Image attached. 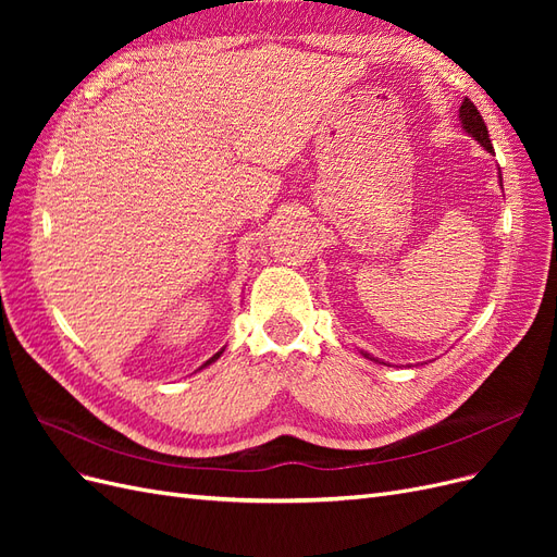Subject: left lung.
I'll return each mask as SVG.
<instances>
[{"instance_id": "left-lung-1", "label": "left lung", "mask_w": 557, "mask_h": 557, "mask_svg": "<svg viewBox=\"0 0 557 557\" xmlns=\"http://www.w3.org/2000/svg\"><path fill=\"white\" fill-rule=\"evenodd\" d=\"M460 123H462V129L467 132V134H471V137H474L487 153H495L493 150V144H491V139H487V127H485V123H483V117H481V113H479V109L474 107V102H469V99L465 97V102H462V107H460ZM364 358H369V360H374V362H379L376 358H372L369 356V352H362Z\"/></svg>"}]
</instances>
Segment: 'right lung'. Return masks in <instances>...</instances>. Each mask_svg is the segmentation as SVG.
Here are the masks:
<instances>
[{
  "mask_svg": "<svg viewBox=\"0 0 557 557\" xmlns=\"http://www.w3.org/2000/svg\"><path fill=\"white\" fill-rule=\"evenodd\" d=\"M221 356H223V350H218V352H215V356H213V358H209V360H207V362H205V367H207V364H211V362H215V360H218V358H221Z\"/></svg>",
  "mask_w": 557,
  "mask_h": 557,
  "instance_id": "add662e5",
  "label": "right lung"
}]
</instances>
